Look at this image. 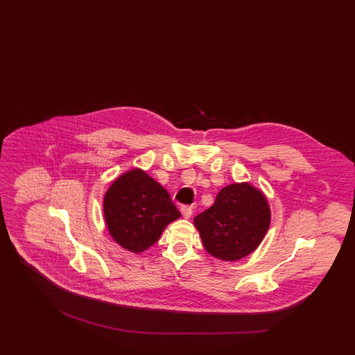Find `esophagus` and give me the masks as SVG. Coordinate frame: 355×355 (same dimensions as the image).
<instances>
[{
    "label": "esophagus",
    "instance_id": "1",
    "mask_svg": "<svg viewBox=\"0 0 355 355\" xmlns=\"http://www.w3.org/2000/svg\"><path fill=\"white\" fill-rule=\"evenodd\" d=\"M181 214L184 218L189 219L193 214V207L191 205H182L180 208Z\"/></svg>",
    "mask_w": 355,
    "mask_h": 355
}]
</instances>
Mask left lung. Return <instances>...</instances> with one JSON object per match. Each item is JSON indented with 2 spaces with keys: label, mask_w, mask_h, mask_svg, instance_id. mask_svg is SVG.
I'll return each mask as SVG.
<instances>
[{
  "label": "left lung",
  "mask_w": 355,
  "mask_h": 355,
  "mask_svg": "<svg viewBox=\"0 0 355 355\" xmlns=\"http://www.w3.org/2000/svg\"><path fill=\"white\" fill-rule=\"evenodd\" d=\"M270 220L266 196L243 181L220 189L211 208L194 218V226L208 254L222 261H237L259 248Z\"/></svg>",
  "instance_id": "left-lung-1"
}]
</instances>
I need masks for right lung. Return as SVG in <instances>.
<instances>
[{"label":"right lung","mask_w":355,"mask_h":355,"mask_svg":"<svg viewBox=\"0 0 355 355\" xmlns=\"http://www.w3.org/2000/svg\"><path fill=\"white\" fill-rule=\"evenodd\" d=\"M103 211L114 241L133 254L150 249L180 211L166 189L142 168H130L109 185Z\"/></svg>","instance_id":"obj_1"}]
</instances>
